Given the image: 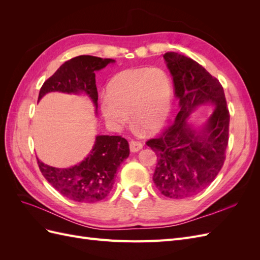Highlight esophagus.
<instances>
[{
  "instance_id": "34e87169",
  "label": "esophagus",
  "mask_w": 260,
  "mask_h": 260,
  "mask_svg": "<svg viewBox=\"0 0 260 260\" xmlns=\"http://www.w3.org/2000/svg\"><path fill=\"white\" fill-rule=\"evenodd\" d=\"M129 145H130V151H131V152H133V153L139 152L140 149L143 147L142 143L138 142V141H131V142L129 143Z\"/></svg>"
}]
</instances>
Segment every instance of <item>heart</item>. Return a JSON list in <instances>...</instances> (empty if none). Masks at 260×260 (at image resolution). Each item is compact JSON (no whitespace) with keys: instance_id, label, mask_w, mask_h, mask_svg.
I'll list each match as a JSON object with an SVG mask.
<instances>
[{"instance_id":"heart-1","label":"heart","mask_w":260,"mask_h":260,"mask_svg":"<svg viewBox=\"0 0 260 260\" xmlns=\"http://www.w3.org/2000/svg\"><path fill=\"white\" fill-rule=\"evenodd\" d=\"M174 84L161 68L141 67L123 70L109 83L101 98L100 109L107 124L119 131L129 121L148 132L159 130L171 112Z\"/></svg>"}]
</instances>
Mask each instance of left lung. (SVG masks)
I'll list each match as a JSON object with an SVG mask.
<instances>
[{"label": "left lung", "mask_w": 260, "mask_h": 260, "mask_svg": "<svg viewBox=\"0 0 260 260\" xmlns=\"http://www.w3.org/2000/svg\"><path fill=\"white\" fill-rule=\"evenodd\" d=\"M164 58L174 79L180 111L162 136L146 144L158 157L153 175L156 187L166 198L182 200L205 190L221 170L230 115L222 85L198 61L175 52L166 53ZM206 104L214 111L195 128L188 117Z\"/></svg>", "instance_id": "left-lung-1"}]
</instances>
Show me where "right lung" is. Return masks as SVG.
<instances>
[{"instance_id":"right-lung-1","label":"right lung","mask_w":260,"mask_h":260,"mask_svg":"<svg viewBox=\"0 0 260 260\" xmlns=\"http://www.w3.org/2000/svg\"><path fill=\"white\" fill-rule=\"evenodd\" d=\"M115 59L80 55L65 61L46 80L38 101L50 92L84 94L98 114L95 72L113 64ZM130 154L128 141L118 136H96L90 153L79 164L69 168L52 167L39 160L38 165L48 182L65 198L79 203H96L112 191L116 172Z\"/></svg>"}]
</instances>
